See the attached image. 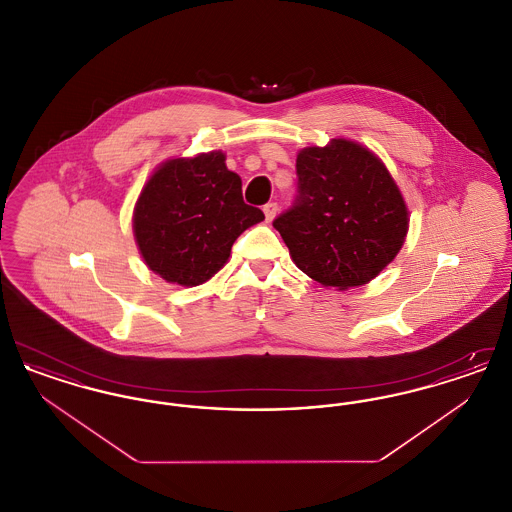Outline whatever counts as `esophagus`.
<instances>
[{
	"label": "esophagus",
	"instance_id": "1",
	"mask_svg": "<svg viewBox=\"0 0 512 512\" xmlns=\"http://www.w3.org/2000/svg\"><path fill=\"white\" fill-rule=\"evenodd\" d=\"M263 213H265L267 222H270V220L276 217V213H278V205H276V203H267V205L263 207Z\"/></svg>",
	"mask_w": 512,
	"mask_h": 512
}]
</instances>
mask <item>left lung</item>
I'll return each instance as SVG.
<instances>
[{
  "instance_id": "obj_1",
  "label": "left lung",
  "mask_w": 512,
  "mask_h": 512,
  "mask_svg": "<svg viewBox=\"0 0 512 512\" xmlns=\"http://www.w3.org/2000/svg\"><path fill=\"white\" fill-rule=\"evenodd\" d=\"M297 199L274 220L292 261L324 288L365 286L405 244L409 209L384 161L368 147L334 138L295 159Z\"/></svg>"
}]
</instances>
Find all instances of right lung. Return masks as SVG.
Wrapping results in <instances>:
<instances>
[{"mask_svg":"<svg viewBox=\"0 0 512 512\" xmlns=\"http://www.w3.org/2000/svg\"><path fill=\"white\" fill-rule=\"evenodd\" d=\"M220 149L176 157L147 178L134 205L132 230L147 268L178 286H199L228 263L249 226L265 220L244 203L242 178Z\"/></svg>","mask_w":512,"mask_h":512,"instance_id":"add662e5","label":"right lung"}]
</instances>
